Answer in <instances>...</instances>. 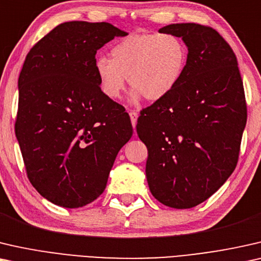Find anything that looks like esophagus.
<instances>
[{"instance_id":"obj_1","label":"esophagus","mask_w":261,"mask_h":261,"mask_svg":"<svg viewBox=\"0 0 261 261\" xmlns=\"http://www.w3.org/2000/svg\"><path fill=\"white\" fill-rule=\"evenodd\" d=\"M129 115H130V119H131L132 126H134V129H135L136 124H137V118H138V113H137V112H136V111H130V112H129Z\"/></svg>"}]
</instances>
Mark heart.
I'll return each instance as SVG.
<instances>
[{
  "mask_svg": "<svg viewBox=\"0 0 261 261\" xmlns=\"http://www.w3.org/2000/svg\"><path fill=\"white\" fill-rule=\"evenodd\" d=\"M111 60L98 58L94 69L100 91L117 99L125 89L126 78L134 87L131 99L143 97L160 101L181 82L188 50L178 36L169 33L130 34L119 40L110 52Z\"/></svg>",
  "mask_w": 261,
  "mask_h": 261,
  "instance_id": "obj_1",
  "label": "heart"
}]
</instances>
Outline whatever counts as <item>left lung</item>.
Returning <instances> with one entry per match:
<instances>
[{"instance_id": "left-lung-1", "label": "left lung", "mask_w": 261, "mask_h": 261, "mask_svg": "<svg viewBox=\"0 0 261 261\" xmlns=\"http://www.w3.org/2000/svg\"><path fill=\"white\" fill-rule=\"evenodd\" d=\"M159 32L181 38L188 58L176 89L141 112L137 134L148 148L153 197L187 209L211 197L237 167L247 119L244 85L236 54L215 29L172 23Z\"/></svg>"}]
</instances>
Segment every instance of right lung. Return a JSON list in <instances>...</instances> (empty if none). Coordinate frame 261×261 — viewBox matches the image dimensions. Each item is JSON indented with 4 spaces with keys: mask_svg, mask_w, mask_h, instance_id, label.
Wrapping results in <instances>:
<instances>
[{
    "mask_svg": "<svg viewBox=\"0 0 261 261\" xmlns=\"http://www.w3.org/2000/svg\"><path fill=\"white\" fill-rule=\"evenodd\" d=\"M125 35L108 22H65L25 57L16 138L33 187L60 207L97 199L132 136L129 115L101 92L94 69L97 50Z\"/></svg>",
    "mask_w": 261,
    "mask_h": 261,
    "instance_id": "right-lung-1",
    "label": "right lung"
}]
</instances>
